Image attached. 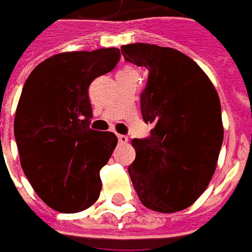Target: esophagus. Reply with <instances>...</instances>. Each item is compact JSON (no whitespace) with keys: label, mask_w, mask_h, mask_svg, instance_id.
Here are the masks:
<instances>
[{"label":"esophagus","mask_w":252,"mask_h":252,"mask_svg":"<svg viewBox=\"0 0 252 252\" xmlns=\"http://www.w3.org/2000/svg\"><path fill=\"white\" fill-rule=\"evenodd\" d=\"M117 139H119V143H120V144H126V143L128 142V137H126V135H117Z\"/></svg>","instance_id":"obj_1"}]
</instances>
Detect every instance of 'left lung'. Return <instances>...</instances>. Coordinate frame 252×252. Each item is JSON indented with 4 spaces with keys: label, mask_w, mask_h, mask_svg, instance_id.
<instances>
[{
    "label": "left lung",
    "mask_w": 252,
    "mask_h": 252,
    "mask_svg": "<svg viewBox=\"0 0 252 252\" xmlns=\"http://www.w3.org/2000/svg\"><path fill=\"white\" fill-rule=\"evenodd\" d=\"M121 54L148 70L140 109L143 120L154 124L150 136L132 139V185L150 209L182 211L216 170L224 135L216 89L191 58L174 48L133 43L121 47Z\"/></svg>",
    "instance_id": "1"
}]
</instances>
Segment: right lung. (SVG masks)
<instances>
[{
    "instance_id": "obj_1",
    "label": "right lung",
    "mask_w": 252,
    "mask_h": 252,
    "mask_svg": "<svg viewBox=\"0 0 252 252\" xmlns=\"http://www.w3.org/2000/svg\"><path fill=\"white\" fill-rule=\"evenodd\" d=\"M119 61V48L62 52L37 64L25 81L14 116L20 162L37 195L55 211L77 213L99 197V170L117 137L89 126L88 90Z\"/></svg>"
}]
</instances>
